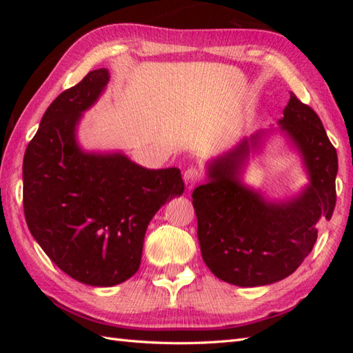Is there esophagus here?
I'll use <instances>...</instances> for the list:
<instances>
[{
	"instance_id": "34e87169",
	"label": "esophagus",
	"mask_w": 353,
	"mask_h": 353,
	"mask_svg": "<svg viewBox=\"0 0 353 353\" xmlns=\"http://www.w3.org/2000/svg\"><path fill=\"white\" fill-rule=\"evenodd\" d=\"M201 179V172L197 170V168H188L185 172H183V181H185V185L186 188H188V191H191L194 186H196Z\"/></svg>"
}]
</instances>
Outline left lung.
Returning <instances> with one entry per match:
<instances>
[{
	"label": "left lung",
	"mask_w": 353,
	"mask_h": 353,
	"mask_svg": "<svg viewBox=\"0 0 353 353\" xmlns=\"http://www.w3.org/2000/svg\"><path fill=\"white\" fill-rule=\"evenodd\" d=\"M279 132L301 157L309 183L292 196L270 198L242 181L250 157ZM192 192L201 258L219 279L261 287L294 273L317 241V224L335 208L339 157L323 124L294 94L277 127L258 130L206 165Z\"/></svg>",
	"instance_id": "1"
}]
</instances>
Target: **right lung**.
I'll return each mask as SVG.
<instances>
[{
	"mask_svg": "<svg viewBox=\"0 0 353 353\" xmlns=\"http://www.w3.org/2000/svg\"><path fill=\"white\" fill-rule=\"evenodd\" d=\"M109 79V70H94L59 95L22 165L30 234L63 273L91 287H114L138 272L150 221L185 191L179 168L148 170L121 150L80 145L81 118Z\"/></svg>",
	"mask_w": 353,
	"mask_h": 353,
	"instance_id": "1",
	"label": "right lung"
}]
</instances>
